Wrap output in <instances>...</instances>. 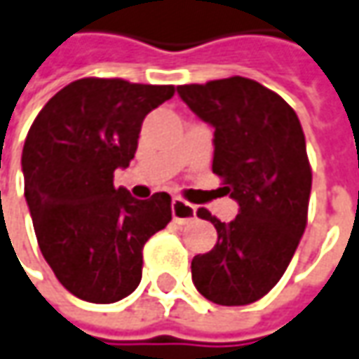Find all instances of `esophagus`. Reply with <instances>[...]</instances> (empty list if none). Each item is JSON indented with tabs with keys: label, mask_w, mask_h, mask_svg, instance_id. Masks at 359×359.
<instances>
[{
	"label": "esophagus",
	"mask_w": 359,
	"mask_h": 359,
	"mask_svg": "<svg viewBox=\"0 0 359 359\" xmlns=\"http://www.w3.org/2000/svg\"><path fill=\"white\" fill-rule=\"evenodd\" d=\"M172 215L177 224H184L196 217V208L191 203H187L182 198H173L172 200Z\"/></svg>",
	"instance_id": "34e87169"
}]
</instances>
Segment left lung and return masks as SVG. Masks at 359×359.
I'll list each match as a JSON object with an SVG mask.
<instances>
[{
	"mask_svg": "<svg viewBox=\"0 0 359 359\" xmlns=\"http://www.w3.org/2000/svg\"><path fill=\"white\" fill-rule=\"evenodd\" d=\"M177 93L214 128L212 170L240 205L229 224L198 210L217 241L191 259V280L214 304H252L280 282L308 222L311 170L299 119L278 93L248 77L180 86Z\"/></svg>",
	"mask_w": 359,
	"mask_h": 359,
	"instance_id": "obj_1",
	"label": "left lung"
}]
</instances>
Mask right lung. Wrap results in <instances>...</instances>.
<instances>
[{
  "mask_svg": "<svg viewBox=\"0 0 359 359\" xmlns=\"http://www.w3.org/2000/svg\"><path fill=\"white\" fill-rule=\"evenodd\" d=\"M173 86L83 77L57 91L25 137L21 170L39 250L67 292L119 302L142 282L144 245L172 219L165 191L135 200L114 186L135 156L145 116Z\"/></svg>",
  "mask_w": 359,
  "mask_h": 359,
  "instance_id": "1",
  "label": "right lung"
}]
</instances>
